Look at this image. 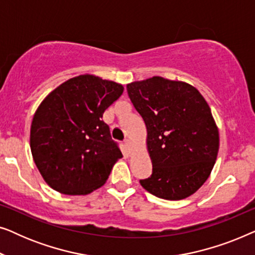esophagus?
I'll use <instances>...</instances> for the list:
<instances>
[{
    "instance_id": "34e87169",
    "label": "esophagus",
    "mask_w": 255,
    "mask_h": 255,
    "mask_svg": "<svg viewBox=\"0 0 255 255\" xmlns=\"http://www.w3.org/2000/svg\"><path fill=\"white\" fill-rule=\"evenodd\" d=\"M125 145H127V147L128 148V149H131V146H132V140H131V139H125Z\"/></svg>"
}]
</instances>
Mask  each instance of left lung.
<instances>
[{
	"instance_id": "8db88e82",
	"label": "left lung",
	"mask_w": 255,
	"mask_h": 255,
	"mask_svg": "<svg viewBox=\"0 0 255 255\" xmlns=\"http://www.w3.org/2000/svg\"><path fill=\"white\" fill-rule=\"evenodd\" d=\"M145 122L153 170L141 187L156 197H189L208 180L219 149V132L210 107L189 83L161 76L127 86Z\"/></svg>"
}]
</instances>
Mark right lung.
<instances>
[{
    "instance_id": "add662e5",
    "label": "right lung",
    "mask_w": 255,
    "mask_h": 255,
    "mask_svg": "<svg viewBox=\"0 0 255 255\" xmlns=\"http://www.w3.org/2000/svg\"><path fill=\"white\" fill-rule=\"evenodd\" d=\"M123 92L121 83L83 74L61 83L39 104L31 123L30 147L52 189L88 195L106 183L123 154L102 117Z\"/></svg>"
}]
</instances>
